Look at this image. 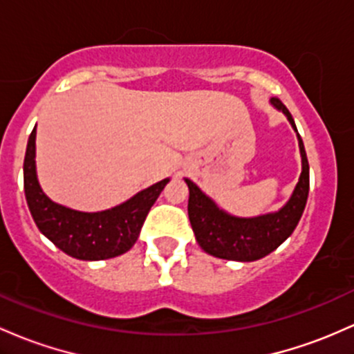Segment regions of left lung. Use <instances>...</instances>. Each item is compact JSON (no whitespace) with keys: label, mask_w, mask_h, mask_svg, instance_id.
I'll list each match as a JSON object with an SVG mask.
<instances>
[{"label":"left lung","mask_w":354,"mask_h":354,"mask_svg":"<svg viewBox=\"0 0 354 354\" xmlns=\"http://www.w3.org/2000/svg\"><path fill=\"white\" fill-rule=\"evenodd\" d=\"M270 104L286 115L292 129L296 131L299 151H301V176L284 207L277 212L250 216V218L230 215L208 195H205L192 180L185 178L189 189V223L195 232L198 245L213 257L236 260V262H254L266 257L292 235L294 228L297 227L304 213L309 195V162L304 142L284 104L277 97H270Z\"/></svg>","instance_id":"1"}]
</instances>
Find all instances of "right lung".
I'll list each match as a JSON object with an SVG mask.
<instances>
[{"label": "right lung", "instance_id": "1", "mask_svg": "<svg viewBox=\"0 0 354 354\" xmlns=\"http://www.w3.org/2000/svg\"><path fill=\"white\" fill-rule=\"evenodd\" d=\"M37 126L26 145L23 162L25 196L38 230L62 252L80 260H104L126 254L141 234L147 213L169 178L136 193L124 203L102 212H79L50 200L37 178Z\"/></svg>", "mask_w": 354, "mask_h": 354}]
</instances>
